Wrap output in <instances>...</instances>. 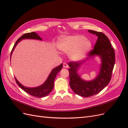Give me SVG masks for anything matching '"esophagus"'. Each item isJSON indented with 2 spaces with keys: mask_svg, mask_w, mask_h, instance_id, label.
I'll return each mask as SVG.
<instances>
[{
  "mask_svg": "<svg viewBox=\"0 0 128 128\" xmlns=\"http://www.w3.org/2000/svg\"><path fill=\"white\" fill-rule=\"evenodd\" d=\"M63 67L64 68H68L69 67V66H68V65L66 63L64 62L63 63Z\"/></svg>",
  "mask_w": 128,
  "mask_h": 128,
  "instance_id": "34e87169",
  "label": "esophagus"
}]
</instances>
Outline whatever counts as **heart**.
<instances>
[{"instance_id": "1", "label": "heart", "mask_w": 128, "mask_h": 128, "mask_svg": "<svg viewBox=\"0 0 128 128\" xmlns=\"http://www.w3.org/2000/svg\"><path fill=\"white\" fill-rule=\"evenodd\" d=\"M58 48L65 53H69V58L73 61L82 60L92 48L91 42L82 35L68 36L61 40Z\"/></svg>"}]
</instances>
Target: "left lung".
I'll return each instance as SVG.
<instances>
[{"instance_id":"left-lung-1","label":"left lung","mask_w":128,"mask_h":128,"mask_svg":"<svg viewBox=\"0 0 128 128\" xmlns=\"http://www.w3.org/2000/svg\"><path fill=\"white\" fill-rule=\"evenodd\" d=\"M88 32L98 37L94 49L89 52L88 57L99 56L101 59L100 71L94 79L84 80L78 74V69L85 61H74L68 63L69 85L77 95L89 97L98 94L110 83L115 64V52L108 37L101 32L88 30Z\"/></svg>"}]
</instances>
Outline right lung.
<instances>
[{
  "mask_svg": "<svg viewBox=\"0 0 128 128\" xmlns=\"http://www.w3.org/2000/svg\"><path fill=\"white\" fill-rule=\"evenodd\" d=\"M24 39L37 40H42L41 37H40L38 36V34H37L34 32L26 33L23 34L21 37L18 38V40L16 42H15V44H14L13 48L12 50L10 56L14 51L15 46L17 45L19 42H20L21 40ZM62 68V64H61L59 66L53 69L51 72H50L49 76H48V78L46 80L45 82L42 85H41V86L35 88L26 87L19 82L15 77V79L18 86H20L23 90H24L26 92L27 94L37 98L44 97V96H48L50 93L52 91L54 87V82L56 77L57 75V74L61 70Z\"/></svg>",
  "mask_w": 128,
  "mask_h": 128,
  "instance_id": "right-lung-1",
  "label": "right lung"
}]
</instances>
